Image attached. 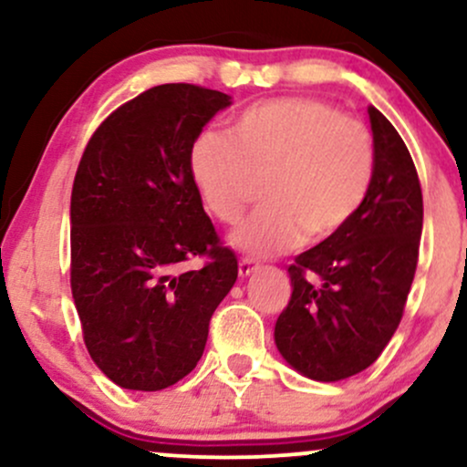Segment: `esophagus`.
<instances>
[{"mask_svg":"<svg viewBox=\"0 0 467 467\" xmlns=\"http://www.w3.org/2000/svg\"><path fill=\"white\" fill-rule=\"evenodd\" d=\"M256 267H259V265H256L252 259H241V261H239V276H241V278L250 276L252 272L256 270Z\"/></svg>","mask_w":467,"mask_h":467,"instance_id":"obj_1","label":"esophagus"}]
</instances>
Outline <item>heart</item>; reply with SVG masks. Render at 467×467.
<instances>
[{"label":"heart","instance_id":"obj_1","mask_svg":"<svg viewBox=\"0 0 467 467\" xmlns=\"http://www.w3.org/2000/svg\"><path fill=\"white\" fill-rule=\"evenodd\" d=\"M373 138L356 118L316 99H278L234 118L230 138L202 133L191 173L203 206L234 226L265 182V206L234 233L252 256L289 252L340 233L373 182Z\"/></svg>","mask_w":467,"mask_h":467}]
</instances>
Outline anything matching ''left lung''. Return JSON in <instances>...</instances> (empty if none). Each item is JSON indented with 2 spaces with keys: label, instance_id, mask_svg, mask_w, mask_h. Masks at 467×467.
<instances>
[{
  "label": "left lung",
  "instance_id": "8db88e82",
  "mask_svg": "<svg viewBox=\"0 0 467 467\" xmlns=\"http://www.w3.org/2000/svg\"><path fill=\"white\" fill-rule=\"evenodd\" d=\"M375 169L360 211L287 267L292 296L275 340L296 371L337 382L378 360L404 316L423 223L417 169L382 111L368 107Z\"/></svg>",
  "mask_w": 467,
  "mask_h": 467
}]
</instances>
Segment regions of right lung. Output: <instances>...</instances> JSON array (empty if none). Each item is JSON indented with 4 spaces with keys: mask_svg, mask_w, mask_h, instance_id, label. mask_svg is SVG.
<instances>
[{
    "mask_svg": "<svg viewBox=\"0 0 467 467\" xmlns=\"http://www.w3.org/2000/svg\"><path fill=\"white\" fill-rule=\"evenodd\" d=\"M230 96L191 83L111 111L80 158L69 203V285L96 367L162 390L200 362L208 325L239 275L191 173L202 127ZM195 258L200 268H186Z\"/></svg>",
    "mask_w": 467,
    "mask_h": 467,
    "instance_id": "add662e5",
    "label": "right lung"
}]
</instances>
